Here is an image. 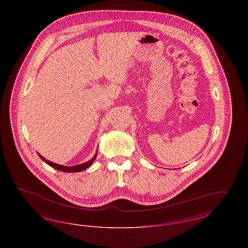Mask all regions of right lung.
Masks as SVG:
<instances>
[{
	"label": "right lung",
	"instance_id": "obj_1",
	"mask_svg": "<svg viewBox=\"0 0 248 248\" xmlns=\"http://www.w3.org/2000/svg\"><path fill=\"white\" fill-rule=\"evenodd\" d=\"M96 154H97V150H96V153L94 154V157H93L92 159H90L88 162H85V163H83V164H81V165H73V166H65V165H58V164H55V163H53V162L48 161L44 156H42L40 154H38V155H39V157H40L45 163H46L48 165H50L51 167H53V168H55V169H57V170H59V171L66 172V173H72V172L75 173V172H81V171H83V170H85L87 167H89L90 165H92V164L94 163V160H95Z\"/></svg>",
	"mask_w": 248,
	"mask_h": 248
}]
</instances>
